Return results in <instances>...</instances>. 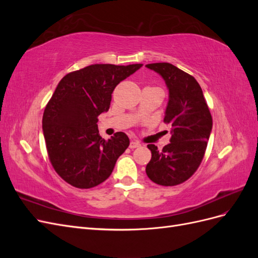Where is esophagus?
<instances>
[{
	"mask_svg": "<svg viewBox=\"0 0 258 258\" xmlns=\"http://www.w3.org/2000/svg\"><path fill=\"white\" fill-rule=\"evenodd\" d=\"M140 146H141V144H140L138 141H136V140H131L130 145H129L130 148H137V147H140Z\"/></svg>",
	"mask_w": 258,
	"mask_h": 258,
	"instance_id": "obj_1",
	"label": "esophagus"
}]
</instances>
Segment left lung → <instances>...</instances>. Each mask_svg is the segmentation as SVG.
<instances>
[{"label":"left lung","mask_w":258,"mask_h":258,"mask_svg":"<svg viewBox=\"0 0 258 258\" xmlns=\"http://www.w3.org/2000/svg\"><path fill=\"white\" fill-rule=\"evenodd\" d=\"M146 68L160 74L169 89L163 121L171 124L172 136L161 151L154 144L147 145L152 158L145 171L154 183L175 186L196 172L204 159L212 130V116L194 76L167 62L146 64Z\"/></svg>","instance_id":"1"}]
</instances>
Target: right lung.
<instances>
[{"mask_svg":"<svg viewBox=\"0 0 258 258\" xmlns=\"http://www.w3.org/2000/svg\"><path fill=\"white\" fill-rule=\"evenodd\" d=\"M143 64H92L67 74L45 107L43 134L51 166L76 188L95 187L111 175L129 138L116 132L105 141L98 116L107 112L112 93Z\"/></svg>","mask_w":258,"mask_h":258,"instance_id":"add662e5","label":"right lung"}]
</instances>
